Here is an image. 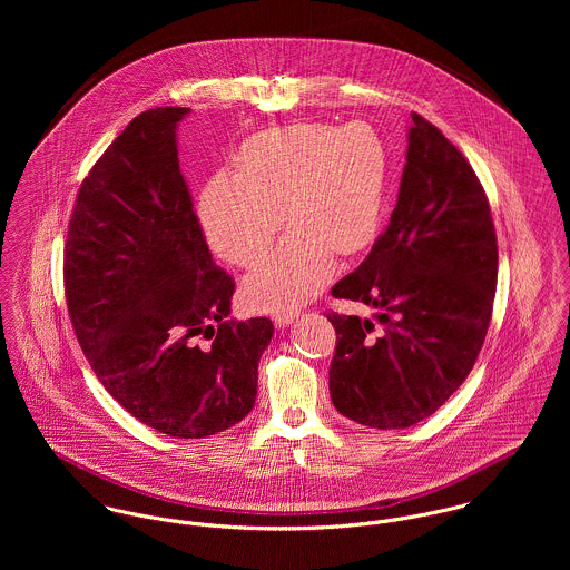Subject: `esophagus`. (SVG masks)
I'll list each match as a JSON object with an SVG mask.
<instances>
[{
    "label": "esophagus",
    "instance_id": "obj_1",
    "mask_svg": "<svg viewBox=\"0 0 570 570\" xmlns=\"http://www.w3.org/2000/svg\"><path fill=\"white\" fill-rule=\"evenodd\" d=\"M274 323L278 326H287L294 318H298V309H278L272 314Z\"/></svg>",
    "mask_w": 570,
    "mask_h": 570
}]
</instances>
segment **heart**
<instances>
[{
	"instance_id": "b5f03b06",
	"label": "heart",
	"mask_w": 570,
	"mask_h": 570,
	"mask_svg": "<svg viewBox=\"0 0 570 570\" xmlns=\"http://www.w3.org/2000/svg\"><path fill=\"white\" fill-rule=\"evenodd\" d=\"M389 151L366 122H303L245 140L237 175H215L199 199L208 244L226 261L252 267L274 244L285 210L292 230L245 281L254 309L276 312L316 296L335 252L351 256L380 230Z\"/></svg>"
}]
</instances>
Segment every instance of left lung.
Listing matches in <instances>:
<instances>
[{
    "label": "left lung",
    "mask_w": 570,
    "mask_h": 570,
    "mask_svg": "<svg viewBox=\"0 0 570 570\" xmlns=\"http://www.w3.org/2000/svg\"><path fill=\"white\" fill-rule=\"evenodd\" d=\"M397 206L386 230L331 296L375 307L377 323L326 314L335 410L377 430L410 428L470 375L488 335L498 245L488 195L463 154L410 114Z\"/></svg>",
    "instance_id": "obj_1"
}]
</instances>
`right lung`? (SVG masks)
<instances>
[{
  "mask_svg": "<svg viewBox=\"0 0 570 570\" xmlns=\"http://www.w3.org/2000/svg\"><path fill=\"white\" fill-rule=\"evenodd\" d=\"M188 107L136 116L82 179L66 301L91 371L145 425L204 439L254 406L269 318L228 321L235 281L213 263L177 160Z\"/></svg>",
  "mask_w": 570,
  "mask_h": 570,
  "instance_id": "obj_1",
  "label": "right lung"
}]
</instances>
